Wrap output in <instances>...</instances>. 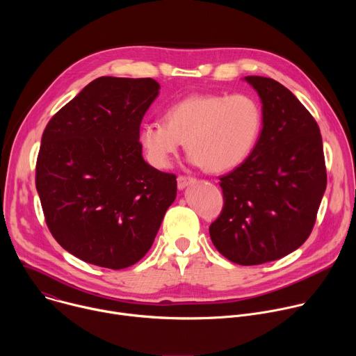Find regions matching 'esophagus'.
<instances>
[{
  "instance_id": "34e87169",
  "label": "esophagus",
  "mask_w": 356,
  "mask_h": 356,
  "mask_svg": "<svg viewBox=\"0 0 356 356\" xmlns=\"http://www.w3.org/2000/svg\"><path fill=\"white\" fill-rule=\"evenodd\" d=\"M195 179L194 177H190V176H179L177 177V187L180 188V190H183V188H186L190 183H193Z\"/></svg>"
}]
</instances>
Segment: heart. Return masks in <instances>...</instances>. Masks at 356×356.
Segmentation results:
<instances>
[{"label":"heart","instance_id":"b5f03b06","mask_svg":"<svg viewBox=\"0 0 356 356\" xmlns=\"http://www.w3.org/2000/svg\"><path fill=\"white\" fill-rule=\"evenodd\" d=\"M163 121L145 122L139 129V143L152 166L169 168L186 140L191 163L221 173L249 158L264 115L249 94H193L169 106Z\"/></svg>","mask_w":356,"mask_h":356}]
</instances>
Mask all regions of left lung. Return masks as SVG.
<instances>
[{
  "label": "left lung",
  "mask_w": 356,
  "mask_h": 356,
  "mask_svg": "<svg viewBox=\"0 0 356 356\" xmlns=\"http://www.w3.org/2000/svg\"><path fill=\"white\" fill-rule=\"evenodd\" d=\"M262 101L264 128L249 158L220 177L224 207L210 225L217 250L250 266L280 259L310 236L327 187L320 128L279 81L246 76Z\"/></svg>",
  "instance_id": "8db88e82"
}]
</instances>
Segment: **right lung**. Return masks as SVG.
<instances>
[{"instance_id":"add662e5","label":"right lung","mask_w":356,"mask_h":356,"mask_svg":"<svg viewBox=\"0 0 356 356\" xmlns=\"http://www.w3.org/2000/svg\"><path fill=\"white\" fill-rule=\"evenodd\" d=\"M154 79L98 77L43 131L36 190L49 231L76 258L125 269L150 249L177 193L176 176L142 158L139 127Z\"/></svg>"}]
</instances>
